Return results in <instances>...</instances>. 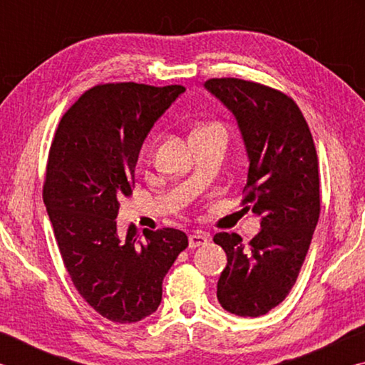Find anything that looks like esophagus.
<instances>
[{"instance_id":"esophagus-1","label":"esophagus","mask_w":365,"mask_h":365,"mask_svg":"<svg viewBox=\"0 0 365 365\" xmlns=\"http://www.w3.org/2000/svg\"><path fill=\"white\" fill-rule=\"evenodd\" d=\"M207 242H209V235L202 233V232H195V233H191V235H190V238H188V246H190L191 250H195V248H197V246L206 245Z\"/></svg>"}]
</instances>
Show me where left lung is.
Returning <instances> with one entry per match:
<instances>
[{"label": "left lung", "mask_w": 365, "mask_h": 365, "mask_svg": "<svg viewBox=\"0 0 365 365\" xmlns=\"http://www.w3.org/2000/svg\"><path fill=\"white\" fill-rule=\"evenodd\" d=\"M205 88L237 119L250 160L243 205L261 217L248 246L237 233L214 237L227 255L217 299L235 316L259 317L287 298L316 230V146L299 108L282 91L240 78H211Z\"/></svg>", "instance_id": "8db88e82"}]
</instances>
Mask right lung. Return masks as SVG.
Instances as JSON below:
<instances>
[{
  "instance_id": "obj_1",
  "label": "right lung",
  "mask_w": 365,
  "mask_h": 365,
  "mask_svg": "<svg viewBox=\"0 0 365 365\" xmlns=\"http://www.w3.org/2000/svg\"><path fill=\"white\" fill-rule=\"evenodd\" d=\"M182 85L106 83L85 91L59 122L49 150L43 202L80 296L110 322L133 324L163 299V280L188 238L177 228L117 233L119 200L154 123Z\"/></svg>"
}]
</instances>
